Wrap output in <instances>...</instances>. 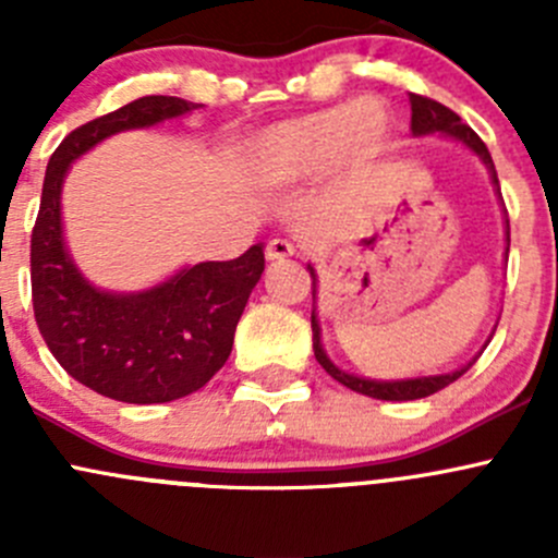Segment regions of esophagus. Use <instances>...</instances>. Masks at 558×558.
Masks as SVG:
<instances>
[{
    "mask_svg": "<svg viewBox=\"0 0 558 558\" xmlns=\"http://www.w3.org/2000/svg\"><path fill=\"white\" fill-rule=\"evenodd\" d=\"M291 256H296V245L291 240H269L267 262H286Z\"/></svg>",
    "mask_w": 558,
    "mask_h": 558,
    "instance_id": "34e87169",
    "label": "esophagus"
}]
</instances>
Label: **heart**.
<instances>
[{"instance_id": "1", "label": "heart", "mask_w": 558, "mask_h": 558, "mask_svg": "<svg viewBox=\"0 0 558 558\" xmlns=\"http://www.w3.org/2000/svg\"><path fill=\"white\" fill-rule=\"evenodd\" d=\"M391 134V118L375 99L335 105L262 129L245 145L243 167L251 183L283 189L329 167L356 170L378 159Z\"/></svg>"}]
</instances>
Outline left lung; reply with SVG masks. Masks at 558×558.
I'll list each match as a JSON object with an SVG mask.
<instances>
[{"label":"left lung","instance_id":"obj_1","mask_svg":"<svg viewBox=\"0 0 558 558\" xmlns=\"http://www.w3.org/2000/svg\"><path fill=\"white\" fill-rule=\"evenodd\" d=\"M410 110H413V116H410V132H413V137H429V134H440V137L453 140V143L464 145L466 150H472V154H475L477 159L486 165L488 178H492V185H494V194H497V199L502 202L497 170H494V161H492V154H488L486 143H483V140L477 137V134L472 132V129L466 126V123L461 121L453 110H448L446 105L435 102V99L418 97V94H410ZM508 251H510V221H508V210H505V262H508ZM307 272H311V278H313V302L318 305V275H315L313 264H307ZM311 324H313V351H315V359H318L320 367H324L326 373L337 380V384H342L356 393H364V397L384 399V402H410V399L429 397V393L451 386L453 380H459L461 375H464L466 369L475 364V359L486 351V345L492 342L494 331H497V326H494L492 335H488V340L483 342V348L477 351V356L472 359V362H466L464 367L451 369V373L418 375V378H399V380H378V378H364V375L345 373V369H340L329 356H326L324 342H320V324H318V313H315V307L311 315Z\"/></svg>","mask_w":558,"mask_h":558}]
</instances>
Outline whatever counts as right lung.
Masks as SVG:
<instances>
[{"instance_id":"right-lung-1","label":"right lung","mask_w":558,"mask_h":558,"mask_svg":"<svg viewBox=\"0 0 558 558\" xmlns=\"http://www.w3.org/2000/svg\"><path fill=\"white\" fill-rule=\"evenodd\" d=\"M180 97H140L83 123L50 156L32 232V302L56 362L92 391L159 404L199 391L232 353L234 329L264 272V245L232 262H199L143 291H105L77 269L64 240L61 191L70 167L129 129L189 116Z\"/></svg>"}]
</instances>
